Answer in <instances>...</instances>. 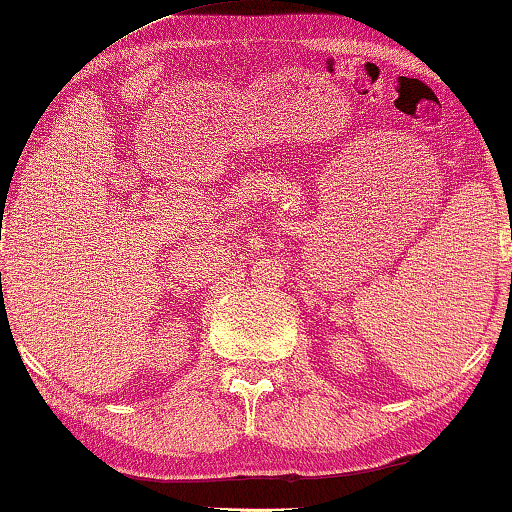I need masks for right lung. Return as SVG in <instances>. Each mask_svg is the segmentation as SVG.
<instances>
[{"instance_id": "1", "label": "right lung", "mask_w": 512, "mask_h": 512, "mask_svg": "<svg viewBox=\"0 0 512 512\" xmlns=\"http://www.w3.org/2000/svg\"><path fill=\"white\" fill-rule=\"evenodd\" d=\"M0 275H2V273H0Z\"/></svg>"}]
</instances>
